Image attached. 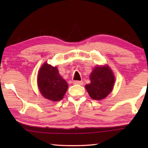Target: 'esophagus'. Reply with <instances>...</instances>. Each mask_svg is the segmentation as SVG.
Here are the masks:
<instances>
[{"mask_svg": "<svg viewBox=\"0 0 148 148\" xmlns=\"http://www.w3.org/2000/svg\"><path fill=\"white\" fill-rule=\"evenodd\" d=\"M73 84L76 85H80V86H82V85L84 84V82L83 81H74Z\"/></svg>", "mask_w": 148, "mask_h": 148, "instance_id": "34e87169", "label": "esophagus"}]
</instances>
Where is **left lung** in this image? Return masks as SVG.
<instances>
[{
  "instance_id": "obj_1",
  "label": "left lung",
  "mask_w": 148,
  "mask_h": 148,
  "mask_svg": "<svg viewBox=\"0 0 148 148\" xmlns=\"http://www.w3.org/2000/svg\"><path fill=\"white\" fill-rule=\"evenodd\" d=\"M91 83L86 88L94 100H101L112 91L115 82L114 74L108 66H97L90 76Z\"/></svg>"
}]
</instances>
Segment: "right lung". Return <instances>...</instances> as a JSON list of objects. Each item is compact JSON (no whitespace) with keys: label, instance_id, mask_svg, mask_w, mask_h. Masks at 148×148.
<instances>
[{"label":"right lung","instance_id":"right-lung-1","mask_svg":"<svg viewBox=\"0 0 148 148\" xmlns=\"http://www.w3.org/2000/svg\"><path fill=\"white\" fill-rule=\"evenodd\" d=\"M38 86L41 94L52 101H59L63 99L68 89V84L60 76L57 67L44 63L40 69Z\"/></svg>","mask_w":148,"mask_h":148}]
</instances>
